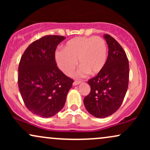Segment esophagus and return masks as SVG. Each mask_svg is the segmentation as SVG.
Segmentation results:
<instances>
[{
    "label": "esophagus",
    "instance_id": "esophagus-1",
    "mask_svg": "<svg viewBox=\"0 0 150 150\" xmlns=\"http://www.w3.org/2000/svg\"><path fill=\"white\" fill-rule=\"evenodd\" d=\"M80 82H81V81H79V80H75V81H74V82L73 83V85L74 86L77 85H79V84H80Z\"/></svg>",
    "mask_w": 150,
    "mask_h": 150
}]
</instances>
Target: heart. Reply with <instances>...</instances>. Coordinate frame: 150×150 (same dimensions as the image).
Masks as SVG:
<instances>
[{"mask_svg": "<svg viewBox=\"0 0 150 150\" xmlns=\"http://www.w3.org/2000/svg\"><path fill=\"white\" fill-rule=\"evenodd\" d=\"M55 60L60 70L68 76L75 72L78 61L80 76L87 73L94 75L100 73L107 60V46L99 37H77L68 41L64 51L55 53Z\"/></svg>", "mask_w": 150, "mask_h": 150, "instance_id": "b5f03b06", "label": "heart"}]
</instances>
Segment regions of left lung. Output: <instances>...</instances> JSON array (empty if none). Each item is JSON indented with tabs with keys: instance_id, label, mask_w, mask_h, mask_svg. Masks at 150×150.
Instances as JSON below:
<instances>
[{
	"instance_id": "1",
	"label": "left lung",
	"mask_w": 150,
	"mask_h": 150,
	"mask_svg": "<svg viewBox=\"0 0 150 150\" xmlns=\"http://www.w3.org/2000/svg\"><path fill=\"white\" fill-rule=\"evenodd\" d=\"M104 37L108 47L106 65L97 76L88 80L91 91L84 99L86 109L97 118L111 116L120 108L129 81V63L125 51L109 34Z\"/></svg>"
}]
</instances>
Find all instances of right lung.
Listing matches in <instances>:
<instances>
[{"instance_id": "right-lung-1", "label": "right lung", "mask_w": 150, "mask_h": 150, "mask_svg": "<svg viewBox=\"0 0 150 150\" xmlns=\"http://www.w3.org/2000/svg\"><path fill=\"white\" fill-rule=\"evenodd\" d=\"M65 39L46 35L32 42L22 54L18 86L26 107L34 114L49 118L63 108L73 80L57 67L55 51Z\"/></svg>"}]
</instances>
